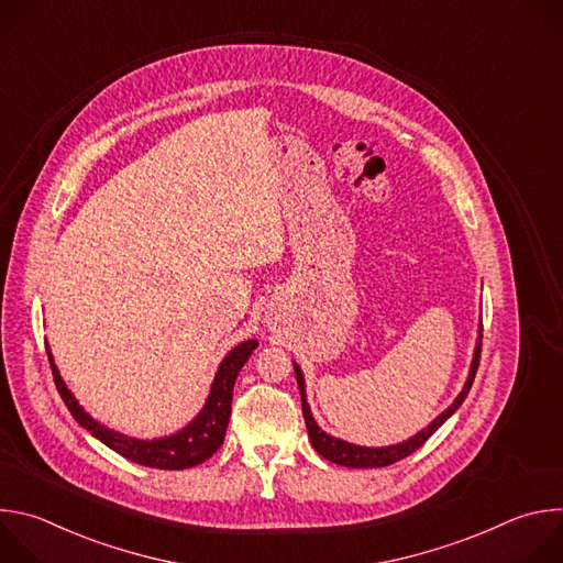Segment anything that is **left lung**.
Wrapping results in <instances>:
<instances>
[{"instance_id": "1", "label": "left lung", "mask_w": 563, "mask_h": 563, "mask_svg": "<svg viewBox=\"0 0 563 563\" xmlns=\"http://www.w3.org/2000/svg\"><path fill=\"white\" fill-rule=\"evenodd\" d=\"M481 332H484V325L478 323V330H476V343H474V354H472V363H470V369H467V378L461 387V391L456 394V398L452 400V404L448 406V410H443L428 428H423L421 432H417L415 437L400 441V443H394V445H383V448H367V445H356V443H350V441H343V439H336L332 434H328L325 430H320V426L316 423L311 410H309V404H307V391H305V376H302V369L296 361L294 363V372H296V380H298V389H300V400H302V417H305V426H307V434H309V441L313 445V450L325 456L328 461L332 463H339V465H345V467H385V465H391L400 459L410 456L415 450H419L459 408L465 400L470 387H472V380H474V374H476V367H478V354H481Z\"/></svg>"}]
</instances>
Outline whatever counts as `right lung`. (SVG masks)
I'll list each match as a JSON object with an SVG mask.
<instances>
[{
    "label": "right lung",
    "mask_w": 563,
    "mask_h": 563,
    "mask_svg": "<svg viewBox=\"0 0 563 563\" xmlns=\"http://www.w3.org/2000/svg\"><path fill=\"white\" fill-rule=\"evenodd\" d=\"M256 347H258L256 339L238 343L220 361L202 410L183 430H178L169 437H157V439L129 437V434H122V432L111 430L104 423L96 421L82 406H79V400L66 387L48 345H46V352H48L57 391L64 398L68 412L73 415V419L79 426L89 430L107 448H111L113 452L122 454L124 459H129L133 463H140L146 467H159V470H187V467H194V465L207 461L209 456H213L216 450L222 445L224 432L229 426V415H231L233 383L238 378V372L243 369V365L247 363V358L254 354Z\"/></svg>",
    "instance_id": "right-lung-1"
}]
</instances>
